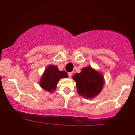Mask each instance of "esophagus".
<instances>
[{
    "mask_svg": "<svg viewBox=\"0 0 135 135\" xmlns=\"http://www.w3.org/2000/svg\"><path fill=\"white\" fill-rule=\"evenodd\" d=\"M72 75H73V73H68V76H69V78L71 77Z\"/></svg>",
    "mask_w": 135,
    "mask_h": 135,
    "instance_id": "1",
    "label": "esophagus"
}]
</instances>
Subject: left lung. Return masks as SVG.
<instances>
[{
    "label": "left lung",
    "mask_w": 135,
    "mask_h": 135,
    "mask_svg": "<svg viewBox=\"0 0 135 135\" xmlns=\"http://www.w3.org/2000/svg\"><path fill=\"white\" fill-rule=\"evenodd\" d=\"M73 78L76 83L78 94L89 99L100 93L104 84L103 76L90 66L84 68Z\"/></svg>",
    "instance_id": "left-lung-1"
}]
</instances>
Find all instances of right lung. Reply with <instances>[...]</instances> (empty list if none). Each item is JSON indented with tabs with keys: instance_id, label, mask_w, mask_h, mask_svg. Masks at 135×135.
Masks as SVG:
<instances>
[{
	"instance_id": "obj_1",
	"label": "right lung",
	"mask_w": 135,
	"mask_h": 135,
	"mask_svg": "<svg viewBox=\"0 0 135 135\" xmlns=\"http://www.w3.org/2000/svg\"><path fill=\"white\" fill-rule=\"evenodd\" d=\"M68 74L65 71H60L54 65H50L46 68L40 80V86L47 91H54L59 80L67 78Z\"/></svg>"
}]
</instances>
